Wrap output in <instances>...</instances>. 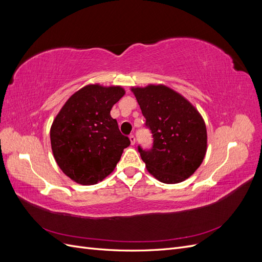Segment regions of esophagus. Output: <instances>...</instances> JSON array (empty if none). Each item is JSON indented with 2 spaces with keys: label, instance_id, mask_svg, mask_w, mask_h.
Masks as SVG:
<instances>
[{
  "label": "esophagus",
  "instance_id": "34e87169",
  "mask_svg": "<svg viewBox=\"0 0 262 262\" xmlns=\"http://www.w3.org/2000/svg\"><path fill=\"white\" fill-rule=\"evenodd\" d=\"M129 139H130V142H131V145L136 144V137H134L133 134H131V136L129 137Z\"/></svg>",
  "mask_w": 262,
  "mask_h": 262
}]
</instances>
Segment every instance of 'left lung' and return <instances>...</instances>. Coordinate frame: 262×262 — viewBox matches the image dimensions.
<instances>
[{"instance_id": "left-lung-1", "label": "left lung", "mask_w": 262, "mask_h": 262, "mask_svg": "<svg viewBox=\"0 0 262 262\" xmlns=\"http://www.w3.org/2000/svg\"><path fill=\"white\" fill-rule=\"evenodd\" d=\"M131 91L154 138L152 149L139 146L147 171L164 184H178L193 175L208 146L207 126L200 113L181 94L163 84Z\"/></svg>"}]
</instances>
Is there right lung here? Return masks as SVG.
Masks as SVG:
<instances>
[{
  "label": "right lung",
  "instance_id": "add662e5",
  "mask_svg": "<svg viewBox=\"0 0 262 262\" xmlns=\"http://www.w3.org/2000/svg\"><path fill=\"white\" fill-rule=\"evenodd\" d=\"M124 94L121 86L89 84L75 92L55 116L50 129L54 160L77 184L90 186L105 179L130 145L110 116Z\"/></svg>",
  "mask_w": 262,
  "mask_h": 262
}]
</instances>
